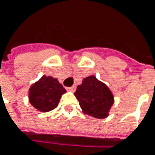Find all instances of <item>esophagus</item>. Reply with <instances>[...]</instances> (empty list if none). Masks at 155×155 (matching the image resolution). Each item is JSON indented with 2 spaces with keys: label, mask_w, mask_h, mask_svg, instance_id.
I'll use <instances>...</instances> for the list:
<instances>
[{
  "label": "esophagus",
  "mask_w": 155,
  "mask_h": 155,
  "mask_svg": "<svg viewBox=\"0 0 155 155\" xmlns=\"http://www.w3.org/2000/svg\"><path fill=\"white\" fill-rule=\"evenodd\" d=\"M75 89H76V86H74V85L70 87H68V88H67V90L69 91V92H74Z\"/></svg>",
  "instance_id": "1"
}]
</instances>
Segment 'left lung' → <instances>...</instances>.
<instances>
[{
    "label": "left lung",
    "mask_w": 155,
    "mask_h": 155,
    "mask_svg": "<svg viewBox=\"0 0 155 155\" xmlns=\"http://www.w3.org/2000/svg\"><path fill=\"white\" fill-rule=\"evenodd\" d=\"M74 95L85 114L97 119L107 117L114 103L112 91L94 75L84 78L82 83L77 86Z\"/></svg>",
    "instance_id": "8db88e82"
}]
</instances>
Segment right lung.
Wrapping results in <instances>:
<instances>
[{"mask_svg": "<svg viewBox=\"0 0 155 155\" xmlns=\"http://www.w3.org/2000/svg\"><path fill=\"white\" fill-rule=\"evenodd\" d=\"M66 92L58 79L43 75L31 85L28 90V100L38 111L47 113L57 107L61 98Z\"/></svg>", "mask_w": 155, "mask_h": 155, "instance_id": "obj_1", "label": "right lung"}]
</instances>
